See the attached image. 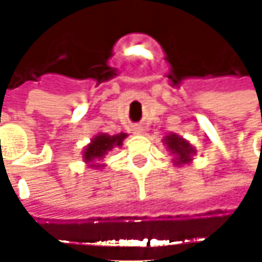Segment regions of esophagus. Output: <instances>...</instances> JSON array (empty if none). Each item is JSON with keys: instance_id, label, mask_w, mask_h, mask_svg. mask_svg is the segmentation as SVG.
<instances>
[{"instance_id": "obj_1", "label": "esophagus", "mask_w": 262, "mask_h": 262, "mask_svg": "<svg viewBox=\"0 0 262 262\" xmlns=\"http://www.w3.org/2000/svg\"><path fill=\"white\" fill-rule=\"evenodd\" d=\"M133 133H135V135H142V133H144V129H142L141 126H136V127L133 129Z\"/></svg>"}]
</instances>
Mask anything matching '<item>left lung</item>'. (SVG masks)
I'll return each mask as SVG.
<instances>
[{
  "mask_svg": "<svg viewBox=\"0 0 262 262\" xmlns=\"http://www.w3.org/2000/svg\"><path fill=\"white\" fill-rule=\"evenodd\" d=\"M162 142L166 145V150L172 156V163L176 166H183V165H189L193 162V156L196 155L195 147L184 139L183 136H180L177 133H168Z\"/></svg>",
  "mask_w": 262,
  "mask_h": 262,
  "instance_id": "left-lung-1",
  "label": "left lung"
}]
</instances>
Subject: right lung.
Returning a JSON list of instances; mask_svg holds the SVG:
<instances>
[{
  "instance_id": "obj_1",
  "label": "right lung",
  "mask_w": 262,
  "mask_h": 262,
  "mask_svg": "<svg viewBox=\"0 0 262 262\" xmlns=\"http://www.w3.org/2000/svg\"><path fill=\"white\" fill-rule=\"evenodd\" d=\"M127 138V133H117V135H107V133H97L93 136L90 144L83 148L82 160L86 163L88 168H105L103 159L105 156L112 151L117 147L123 145V141Z\"/></svg>"
}]
</instances>
